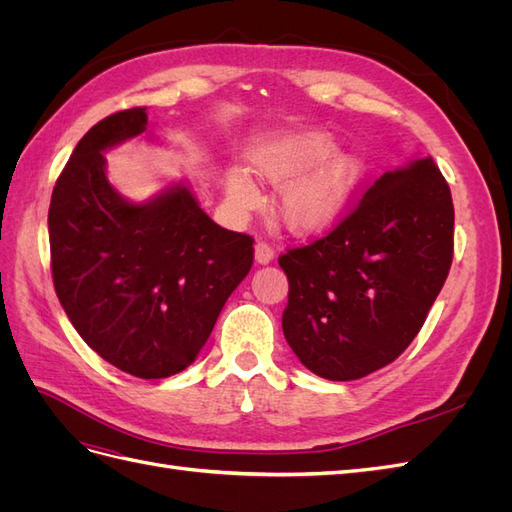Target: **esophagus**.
<instances>
[{
    "label": "esophagus",
    "mask_w": 512,
    "mask_h": 512,
    "mask_svg": "<svg viewBox=\"0 0 512 512\" xmlns=\"http://www.w3.org/2000/svg\"><path fill=\"white\" fill-rule=\"evenodd\" d=\"M254 258H256L258 265H267V262L273 260V247L267 241H256Z\"/></svg>",
    "instance_id": "34e87169"
}]
</instances>
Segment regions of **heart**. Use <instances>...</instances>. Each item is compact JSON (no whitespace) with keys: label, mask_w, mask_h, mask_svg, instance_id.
Masks as SVG:
<instances>
[{"label":"heart","mask_w":512,"mask_h":512,"mask_svg":"<svg viewBox=\"0 0 512 512\" xmlns=\"http://www.w3.org/2000/svg\"><path fill=\"white\" fill-rule=\"evenodd\" d=\"M335 151L331 136L312 134L256 160V175L275 188H284L280 215L290 230L320 232L346 209L359 166L348 156H335ZM226 192L241 211L260 203L256 183L241 170H230Z\"/></svg>","instance_id":"obj_1"}]
</instances>
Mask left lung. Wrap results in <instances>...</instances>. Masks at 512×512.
Masks as SVG:
<instances>
[{"label": "left lung", "mask_w": 512, "mask_h": 512, "mask_svg": "<svg viewBox=\"0 0 512 512\" xmlns=\"http://www.w3.org/2000/svg\"><path fill=\"white\" fill-rule=\"evenodd\" d=\"M451 188L431 158L386 170L327 235L277 258L299 361L327 380L393 363L421 331L453 262Z\"/></svg>", "instance_id": "8db88e82"}]
</instances>
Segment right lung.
I'll return each instance as SVG.
<instances>
[{
  "instance_id": "1",
  "label": "right lung",
  "mask_w": 512,
  "mask_h": 512,
  "mask_svg": "<svg viewBox=\"0 0 512 512\" xmlns=\"http://www.w3.org/2000/svg\"><path fill=\"white\" fill-rule=\"evenodd\" d=\"M145 106L104 117L74 147L49 207L53 286L85 344L130 376H175L198 356L254 262V239L215 224L185 185L121 198L102 151L145 132Z\"/></svg>"
}]
</instances>
